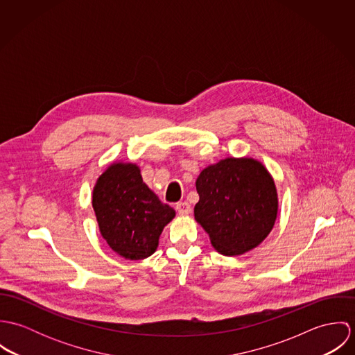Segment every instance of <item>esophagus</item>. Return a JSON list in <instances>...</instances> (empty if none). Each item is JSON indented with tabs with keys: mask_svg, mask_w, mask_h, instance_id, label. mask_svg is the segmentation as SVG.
<instances>
[{
	"mask_svg": "<svg viewBox=\"0 0 355 355\" xmlns=\"http://www.w3.org/2000/svg\"><path fill=\"white\" fill-rule=\"evenodd\" d=\"M176 210L180 216H187L191 211V206L187 202H178L176 203Z\"/></svg>",
	"mask_w": 355,
	"mask_h": 355,
	"instance_id": "obj_1",
	"label": "esophagus"
}]
</instances>
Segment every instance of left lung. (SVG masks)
I'll return each mask as SVG.
<instances>
[{
    "instance_id": "left-lung-1",
    "label": "left lung",
    "mask_w": 355,
    "mask_h": 355,
    "mask_svg": "<svg viewBox=\"0 0 355 355\" xmlns=\"http://www.w3.org/2000/svg\"><path fill=\"white\" fill-rule=\"evenodd\" d=\"M196 187L200 201L194 217L218 253H248L270 234L279 210L277 189L258 159L227 157L207 165Z\"/></svg>"
}]
</instances>
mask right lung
<instances>
[{
  "label": "right lung",
  "instance_id": "right-lung-1",
  "mask_svg": "<svg viewBox=\"0 0 355 355\" xmlns=\"http://www.w3.org/2000/svg\"><path fill=\"white\" fill-rule=\"evenodd\" d=\"M93 209L107 246L125 259H144L158 248L159 235L176 211L144 182L134 162L114 161L97 179Z\"/></svg>",
  "mask_w": 355,
  "mask_h": 355
}]
</instances>
